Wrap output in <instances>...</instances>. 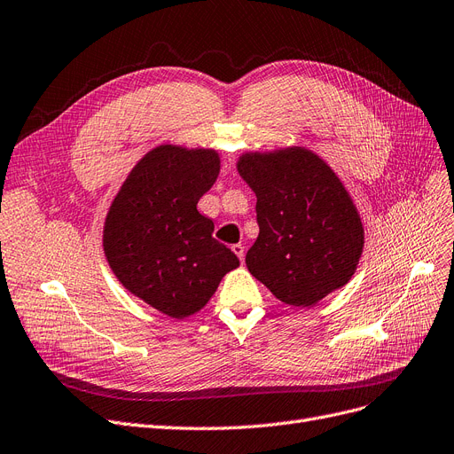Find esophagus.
Instances as JSON below:
<instances>
[{"instance_id": "obj_1", "label": "esophagus", "mask_w": 454, "mask_h": 454, "mask_svg": "<svg viewBox=\"0 0 454 454\" xmlns=\"http://www.w3.org/2000/svg\"><path fill=\"white\" fill-rule=\"evenodd\" d=\"M231 250H233V253H236V256L243 262V258H245V247H243L241 243H238V245L231 247Z\"/></svg>"}]
</instances>
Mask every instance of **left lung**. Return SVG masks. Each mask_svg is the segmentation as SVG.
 <instances>
[{"label": "left lung", "instance_id": "1", "mask_svg": "<svg viewBox=\"0 0 454 454\" xmlns=\"http://www.w3.org/2000/svg\"><path fill=\"white\" fill-rule=\"evenodd\" d=\"M238 170L254 191L258 239L247 267L282 303L312 307L342 288L359 263L364 231L340 179L303 147L247 153Z\"/></svg>", "mask_w": 454, "mask_h": 454}]
</instances>
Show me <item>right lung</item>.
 <instances>
[{"label": "right lung", "mask_w": 454, "mask_h": 454, "mask_svg": "<svg viewBox=\"0 0 454 454\" xmlns=\"http://www.w3.org/2000/svg\"><path fill=\"white\" fill-rule=\"evenodd\" d=\"M213 149L159 145L132 168L105 223V254L114 275L170 317L204 307L238 256L213 238L196 206L216 181Z\"/></svg>", "instance_id": "add662e5"}]
</instances>
